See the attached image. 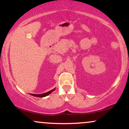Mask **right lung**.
Instances as JSON below:
<instances>
[{
  "label": "right lung",
  "mask_w": 129,
  "mask_h": 129,
  "mask_svg": "<svg viewBox=\"0 0 129 129\" xmlns=\"http://www.w3.org/2000/svg\"><path fill=\"white\" fill-rule=\"evenodd\" d=\"M55 90V88H54V89L50 90V91H48V92H46V93H42V94H30L32 96H36V97H39V98H43V97H45L47 96H48V94H50V93H52L54 90Z\"/></svg>",
  "instance_id": "obj_1"
}]
</instances>
